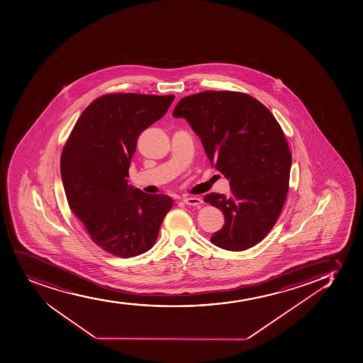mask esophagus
<instances>
[{
	"mask_svg": "<svg viewBox=\"0 0 363 363\" xmlns=\"http://www.w3.org/2000/svg\"><path fill=\"white\" fill-rule=\"evenodd\" d=\"M184 203L188 206L199 207L203 203V200L198 196H186L184 198Z\"/></svg>",
	"mask_w": 363,
	"mask_h": 363,
	"instance_id": "obj_1",
	"label": "esophagus"
}]
</instances>
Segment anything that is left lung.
I'll return each instance as SVG.
<instances>
[{"label":"left lung","mask_w":363,"mask_h":363,"mask_svg":"<svg viewBox=\"0 0 363 363\" xmlns=\"http://www.w3.org/2000/svg\"><path fill=\"white\" fill-rule=\"evenodd\" d=\"M174 116L186 118L210 163L230 181V196L205 195L225 223L211 242L240 252L272 230L288 195L291 153L272 113L250 94L203 91L182 98Z\"/></svg>","instance_id":"8db88e82"}]
</instances>
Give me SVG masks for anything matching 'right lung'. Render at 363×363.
<instances>
[{
  "label": "right lung",
  "instance_id": "obj_1",
  "mask_svg": "<svg viewBox=\"0 0 363 363\" xmlns=\"http://www.w3.org/2000/svg\"><path fill=\"white\" fill-rule=\"evenodd\" d=\"M175 96L109 94L78 118L61 153L67 201L91 240L115 257L152 248L172 199L129 187L141 132L163 117Z\"/></svg>",
  "mask_w": 363,
  "mask_h": 363
}]
</instances>
